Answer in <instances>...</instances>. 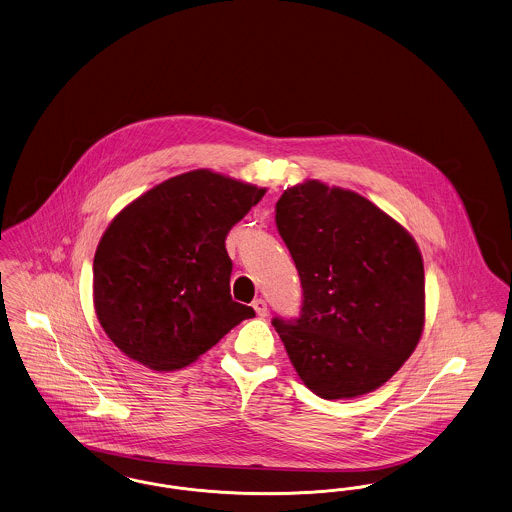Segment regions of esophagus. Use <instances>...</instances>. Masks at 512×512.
I'll return each instance as SVG.
<instances>
[{
    "instance_id": "esophagus-1",
    "label": "esophagus",
    "mask_w": 512,
    "mask_h": 512,
    "mask_svg": "<svg viewBox=\"0 0 512 512\" xmlns=\"http://www.w3.org/2000/svg\"><path fill=\"white\" fill-rule=\"evenodd\" d=\"M252 308L256 310V313L260 315V317H266L267 315V302L264 298H256L254 302H252Z\"/></svg>"
}]
</instances>
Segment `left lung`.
Returning <instances> with one entry per match:
<instances>
[{
	"label": "left lung",
	"instance_id": "1",
	"mask_svg": "<svg viewBox=\"0 0 512 512\" xmlns=\"http://www.w3.org/2000/svg\"><path fill=\"white\" fill-rule=\"evenodd\" d=\"M275 223L302 285L300 315L271 321L296 373L325 400L377 390L423 333L417 243L373 202L319 181L287 189Z\"/></svg>",
	"mask_w": 512,
	"mask_h": 512
}]
</instances>
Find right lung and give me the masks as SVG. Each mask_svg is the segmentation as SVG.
I'll use <instances>...</instances> for the list:
<instances>
[{"mask_svg": "<svg viewBox=\"0 0 512 512\" xmlns=\"http://www.w3.org/2000/svg\"><path fill=\"white\" fill-rule=\"evenodd\" d=\"M208 170L168 179L126 206L93 258L101 327L135 361L174 371L256 313L231 298L225 237L264 197Z\"/></svg>", "mask_w": 512, "mask_h": 512, "instance_id": "add662e5", "label": "right lung"}]
</instances>
